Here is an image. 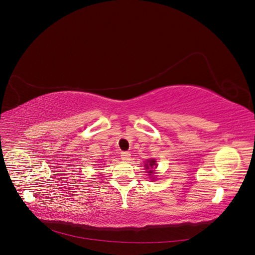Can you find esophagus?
I'll list each match as a JSON object with an SVG mask.
<instances>
[{"mask_svg":"<svg viewBox=\"0 0 255 255\" xmlns=\"http://www.w3.org/2000/svg\"><path fill=\"white\" fill-rule=\"evenodd\" d=\"M130 157V154L129 152H121V158L125 160V161H128Z\"/></svg>","mask_w":255,"mask_h":255,"instance_id":"34e87169","label":"esophagus"}]
</instances>
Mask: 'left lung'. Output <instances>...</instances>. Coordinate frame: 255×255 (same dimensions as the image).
Here are the masks:
<instances>
[{"label": "left lung", "instance_id": "1", "mask_svg": "<svg viewBox=\"0 0 255 255\" xmlns=\"http://www.w3.org/2000/svg\"><path fill=\"white\" fill-rule=\"evenodd\" d=\"M144 167H145L146 170H149V171H148L149 175H152V174L154 173V170H153L152 168H156V160H155V159H149V160L145 163ZM152 179H153V176H152Z\"/></svg>", "mask_w": 255, "mask_h": 255}]
</instances>
